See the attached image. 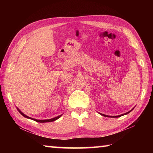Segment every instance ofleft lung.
<instances>
[{
	"label": "left lung",
	"mask_w": 153,
	"mask_h": 153,
	"mask_svg": "<svg viewBox=\"0 0 153 153\" xmlns=\"http://www.w3.org/2000/svg\"><path fill=\"white\" fill-rule=\"evenodd\" d=\"M133 110V109H132ZM131 110H130V111L129 112H126V113H125V114H122V115H120V116H106V115H105V114H100L101 115H102V116H106V117H116V118H118V117H120V116H123V115H125V114H128L129 113V112H130Z\"/></svg>",
	"instance_id": "obj_1"
}]
</instances>
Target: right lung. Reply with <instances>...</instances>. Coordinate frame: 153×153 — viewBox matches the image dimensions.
Listing matches in <instances>:
<instances>
[{"label": "right lung", "mask_w": 153, "mask_h": 153, "mask_svg": "<svg viewBox=\"0 0 153 153\" xmlns=\"http://www.w3.org/2000/svg\"><path fill=\"white\" fill-rule=\"evenodd\" d=\"M18 111L19 112V113L21 114L22 115V116H24V117H25V118H30V119H31V120H34V121H35V122H40V123H44V122H53V121H55V120H57V119H58L60 118V117L62 116V115H60V116H57V117H55V118H52V119H48V120H36V119H34V118H30V117H28V116H25L24 113H22L20 110H19V109H18Z\"/></svg>", "instance_id": "1"}]
</instances>
